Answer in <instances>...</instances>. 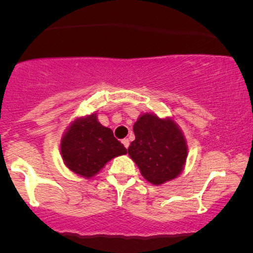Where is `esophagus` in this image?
<instances>
[{
  "mask_svg": "<svg viewBox=\"0 0 253 253\" xmlns=\"http://www.w3.org/2000/svg\"><path fill=\"white\" fill-rule=\"evenodd\" d=\"M121 143L124 144V146L126 147V149H128V146H129V140H128V139H123V141H121Z\"/></svg>",
  "mask_w": 253,
  "mask_h": 253,
  "instance_id": "esophagus-1",
  "label": "esophagus"
}]
</instances>
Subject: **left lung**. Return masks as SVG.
<instances>
[{
    "instance_id": "left-lung-1",
    "label": "left lung",
    "mask_w": 253,
    "mask_h": 253,
    "mask_svg": "<svg viewBox=\"0 0 253 253\" xmlns=\"http://www.w3.org/2000/svg\"><path fill=\"white\" fill-rule=\"evenodd\" d=\"M133 130L135 140L129 145L128 155L146 181L161 185L181 175L188 145L172 119L145 113L133 125Z\"/></svg>"
}]
</instances>
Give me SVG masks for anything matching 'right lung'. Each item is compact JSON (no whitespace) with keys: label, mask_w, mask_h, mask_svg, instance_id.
<instances>
[{"label":"right lung","mask_w":253,"mask_h":253,"mask_svg":"<svg viewBox=\"0 0 253 253\" xmlns=\"http://www.w3.org/2000/svg\"><path fill=\"white\" fill-rule=\"evenodd\" d=\"M60 153L69 170L91 178L110 159L126 155L127 150L113 130L98 123L96 113L72 121L62 136Z\"/></svg>","instance_id":"add662e5"}]
</instances>
